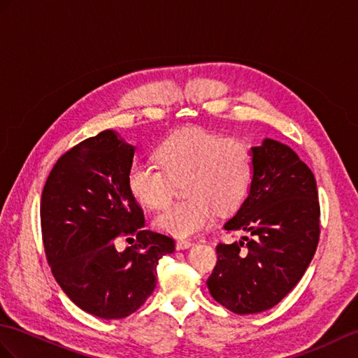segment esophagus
Returning <instances> with one entry per match:
<instances>
[{"instance_id":"34e87169","label":"esophagus","mask_w":358,"mask_h":358,"mask_svg":"<svg viewBox=\"0 0 358 358\" xmlns=\"http://www.w3.org/2000/svg\"><path fill=\"white\" fill-rule=\"evenodd\" d=\"M191 246V240L187 238H178L176 241V249L182 250V249H188Z\"/></svg>"}]
</instances>
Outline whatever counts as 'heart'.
<instances>
[{
	"instance_id": "b5f03b06",
	"label": "heart",
	"mask_w": 358,
	"mask_h": 358,
	"mask_svg": "<svg viewBox=\"0 0 358 358\" xmlns=\"http://www.w3.org/2000/svg\"><path fill=\"white\" fill-rule=\"evenodd\" d=\"M161 170L134 164L127 187L139 203L159 209L184 182L180 203L155 217V228L176 237L193 235L213 222L215 211L228 214L245 202L254 176V155L237 138H222L200 126L174 130L155 153Z\"/></svg>"
}]
</instances>
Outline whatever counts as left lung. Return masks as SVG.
I'll list each match as a JSON object with an SVG mask.
<instances>
[{
    "label": "left lung",
    "instance_id": "left-lung-1",
    "mask_svg": "<svg viewBox=\"0 0 358 358\" xmlns=\"http://www.w3.org/2000/svg\"><path fill=\"white\" fill-rule=\"evenodd\" d=\"M254 176L226 231L246 232L217 245L208 278L213 298L237 315L275 307L310 266L319 243L320 208L315 174L289 145L266 138L252 147Z\"/></svg>",
    "mask_w": 358,
    "mask_h": 358
}]
</instances>
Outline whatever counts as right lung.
<instances>
[{"instance_id":"right-lung-1","label":"right lung","mask_w":358,"mask_h":358,"mask_svg":"<svg viewBox=\"0 0 358 358\" xmlns=\"http://www.w3.org/2000/svg\"><path fill=\"white\" fill-rule=\"evenodd\" d=\"M135 145L103 130L60 156L41 199V226L51 272L78 308L101 319L135 313L156 287V266L174 240L144 229L127 187ZM135 234L118 252L113 241Z\"/></svg>"}]
</instances>
